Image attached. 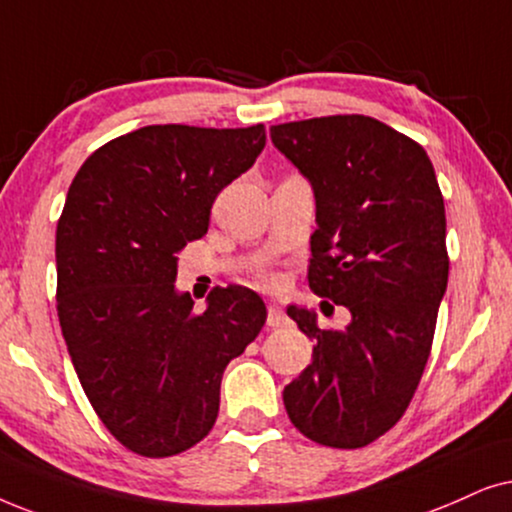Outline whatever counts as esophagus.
Returning <instances> with one entry per match:
<instances>
[{
  "mask_svg": "<svg viewBox=\"0 0 512 512\" xmlns=\"http://www.w3.org/2000/svg\"><path fill=\"white\" fill-rule=\"evenodd\" d=\"M267 323H269L271 327H281V325L288 323V316H285V311H283L281 306H278L276 302H271V304H269Z\"/></svg>",
  "mask_w": 512,
  "mask_h": 512,
  "instance_id": "34e87169",
  "label": "esophagus"
}]
</instances>
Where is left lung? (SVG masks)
Segmentation results:
<instances>
[{
	"label": "left lung",
	"mask_w": 512,
	"mask_h": 512,
	"mask_svg": "<svg viewBox=\"0 0 512 512\" xmlns=\"http://www.w3.org/2000/svg\"><path fill=\"white\" fill-rule=\"evenodd\" d=\"M271 142L316 199L311 290L351 313L344 330H320L316 311L288 306L313 356L285 386V410L313 442L365 447L403 417L431 353L449 274L445 201L424 147L372 117L271 126Z\"/></svg>",
	"instance_id": "1"
}]
</instances>
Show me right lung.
Wrapping results in <instances>:
<instances>
[{
    "label": "right lung",
    "mask_w": 512,
    "mask_h": 512,
    "mask_svg": "<svg viewBox=\"0 0 512 512\" xmlns=\"http://www.w3.org/2000/svg\"><path fill=\"white\" fill-rule=\"evenodd\" d=\"M264 145L262 124L145 126L74 175L56 231L60 330L88 403L135 454L206 438L224 367L267 320L243 285L215 288L201 313L175 288L177 252L206 234L215 196Z\"/></svg>",
    "instance_id": "obj_1"
}]
</instances>
